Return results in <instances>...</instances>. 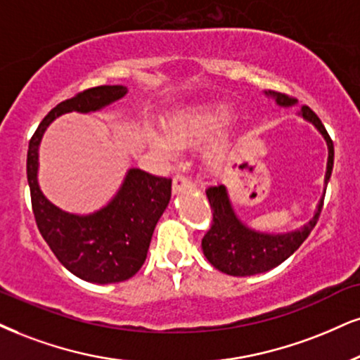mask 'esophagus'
<instances>
[{
	"label": "esophagus",
	"instance_id": "obj_1",
	"mask_svg": "<svg viewBox=\"0 0 360 360\" xmlns=\"http://www.w3.org/2000/svg\"><path fill=\"white\" fill-rule=\"evenodd\" d=\"M188 187H190V180L187 179V176L181 175V173H176V175L173 176V184H172L173 193H180L181 190H185Z\"/></svg>",
	"mask_w": 360,
	"mask_h": 360
}]
</instances>
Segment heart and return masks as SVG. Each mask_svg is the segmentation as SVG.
I'll return each instance as SVG.
<instances>
[{
	"label": "heart",
	"mask_w": 360,
	"mask_h": 360,
	"mask_svg": "<svg viewBox=\"0 0 360 360\" xmlns=\"http://www.w3.org/2000/svg\"><path fill=\"white\" fill-rule=\"evenodd\" d=\"M232 120L233 112L225 105L195 106V108H187L165 120L163 122V135L173 146L197 148V146H202L224 131ZM166 142L153 133L150 135V143L157 150L168 152L170 146ZM229 150L230 141L227 136H221L219 141H215L207 150L205 155L208 168H219L227 158Z\"/></svg>",
	"instance_id": "1"
}]
</instances>
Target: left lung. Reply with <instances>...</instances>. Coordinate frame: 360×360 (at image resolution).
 <instances>
[{
	"label": "left lung",
	"instance_id": "1",
	"mask_svg": "<svg viewBox=\"0 0 360 360\" xmlns=\"http://www.w3.org/2000/svg\"><path fill=\"white\" fill-rule=\"evenodd\" d=\"M265 95L275 100L278 106H294L297 101L285 93L265 91ZM304 120L312 123L321 131L323 140L327 141L329 148V160H327V172L323 184H329L334 167V143H332L326 127L309 106H302L300 110ZM326 195V193H323ZM207 197L214 210L212 227L202 238V250L207 260L219 269L220 272L233 275V277H248V275L264 274L281 265L294 252L302 245L309 233L316 227L319 215L322 212L323 197L319 202L316 214L304 227L287 233H264L248 229L243 221L235 215L232 202L229 198V192L225 185L207 188Z\"/></svg>",
	"mask_w": 360,
	"mask_h": 360
}]
</instances>
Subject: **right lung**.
<instances>
[{
	"mask_svg": "<svg viewBox=\"0 0 360 360\" xmlns=\"http://www.w3.org/2000/svg\"><path fill=\"white\" fill-rule=\"evenodd\" d=\"M127 86L88 88L51 110L31 136L26 175L38 230L65 269L82 281L115 283L133 277L143 265L155 225L172 197V180L130 168L117 195L90 215L63 212L38 185V148L56 117L70 112H98L127 95Z\"/></svg>",
	"mask_w": 360,
	"mask_h": 360,
	"instance_id": "right-lung-1",
	"label": "right lung"
}]
</instances>
